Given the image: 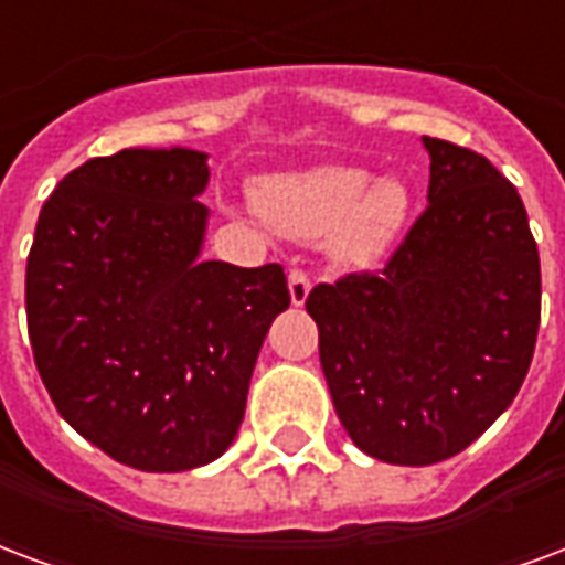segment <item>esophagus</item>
<instances>
[{"label": "esophagus", "mask_w": 565, "mask_h": 565, "mask_svg": "<svg viewBox=\"0 0 565 565\" xmlns=\"http://www.w3.org/2000/svg\"><path fill=\"white\" fill-rule=\"evenodd\" d=\"M290 302L294 305H305L308 294H311V278H308V271L305 269H290Z\"/></svg>", "instance_id": "esophagus-1"}]
</instances>
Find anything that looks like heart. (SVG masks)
<instances>
[{
	"instance_id": "1",
	"label": "heart",
	"mask_w": 565,
	"mask_h": 565,
	"mask_svg": "<svg viewBox=\"0 0 565 565\" xmlns=\"http://www.w3.org/2000/svg\"><path fill=\"white\" fill-rule=\"evenodd\" d=\"M263 218L290 239H323L347 260H371L398 236L411 198L398 179H371L359 167H320L275 177L257 194Z\"/></svg>"
}]
</instances>
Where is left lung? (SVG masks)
<instances>
[{
  "label": "left lung",
  "instance_id": "left-lung-1",
  "mask_svg": "<svg viewBox=\"0 0 565 565\" xmlns=\"http://www.w3.org/2000/svg\"><path fill=\"white\" fill-rule=\"evenodd\" d=\"M428 206L380 271L317 284L308 315L344 431L371 458L463 452L515 401L542 311L539 248L515 185L484 154L422 137Z\"/></svg>",
  "mask_w": 565,
  "mask_h": 565
}]
</instances>
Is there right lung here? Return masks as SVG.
Returning <instances> with one entry per match:
<instances>
[{
	"label": "right lung",
	"instance_id": "obj_1",
	"mask_svg": "<svg viewBox=\"0 0 565 565\" xmlns=\"http://www.w3.org/2000/svg\"><path fill=\"white\" fill-rule=\"evenodd\" d=\"M206 152L122 149L62 179L26 260L38 374L113 461L179 473L227 452L275 317L278 263L200 260Z\"/></svg>",
	"mask_w": 565,
	"mask_h": 565
}]
</instances>
